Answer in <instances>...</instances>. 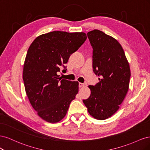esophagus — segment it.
<instances>
[{
    "label": "esophagus",
    "instance_id": "esophagus-1",
    "mask_svg": "<svg viewBox=\"0 0 150 150\" xmlns=\"http://www.w3.org/2000/svg\"><path fill=\"white\" fill-rule=\"evenodd\" d=\"M79 88H82V87H83V86H84V84L79 83Z\"/></svg>",
    "mask_w": 150,
    "mask_h": 150
}]
</instances>
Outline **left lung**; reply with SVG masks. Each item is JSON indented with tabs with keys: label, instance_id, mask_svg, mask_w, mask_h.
<instances>
[{
	"label": "left lung",
	"instance_id": "1",
	"mask_svg": "<svg viewBox=\"0 0 150 150\" xmlns=\"http://www.w3.org/2000/svg\"><path fill=\"white\" fill-rule=\"evenodd\" d=\"M93 47V71L100 77L95 86H89L91 95L83 103L95 119L104 120L118 110L129 88V63L117 40L94 29L87 34Z\"/></svg>",
	"mask_w": 150,
	"mask_h": 150
}]
</instances>
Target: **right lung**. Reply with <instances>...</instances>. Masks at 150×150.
I'll list each match as a JSON object with an SVG mask.
<instances>
[{
	"mask_svg": "<svg viewBox=\"0 0 150 150\" xmlns=\"http://www.w3.org/2000/svg\"><path fill=\"white\" fill-rule=\"evenodd\" d=\"M87 39L84 33L53 31L42 34L30 44L23 69L27 96L39 117L55 123L66 116L78 93L79 83L61 79L57 72Z\"/></svg>",
	"mask_w": 150,
	"mask_h": 150,
	"instance_id": "1",
	"label": "right lung"
}]
</instances>
